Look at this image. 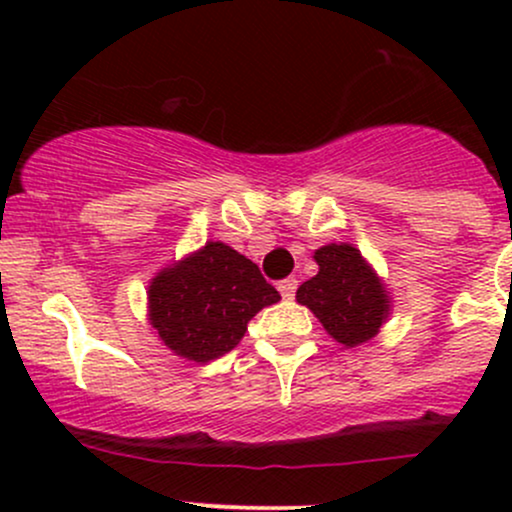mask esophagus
Returning <instances> with one entry per match:
<instances>
[{
	"mask_svg": "<svg viewBox=\"0 0 512 512\" xmlns=\"http://www.w3.org/2000/svg\"><path fill=\"white\" fill-rule=\"evenodd\" d=\"M276 289H279V293H281V296H284V298H289V301H291V298H293V296H296V289H298V281H296V279H293V276H289V279L279 281V284H276Z\"/></svg>",
	"mask_w": 512,
	"mask_h": 512,
	"instance_id": "obj_1",
	"label": "esophagus"
}]
</instances>
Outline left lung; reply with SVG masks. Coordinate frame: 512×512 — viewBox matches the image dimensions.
Masks as SVG:
<instances>
[{
  "label": "left lung",
  "mask_w": 512,
  "mask_h": 512,
  "mask_svg": "<svg viewBox=\"0 0 512 512\" xmlns=\"http://www.w3.org/2000/svg\"><path fill=\"white\" fill-rule=\"evenodd\" d=\"M313 260L320 269L298 286L296 301L320 320L334 342L351 349L373 339L392 310L385 281L351 243L322 245Z\"/></svg>",
  "instance_id": "1"
}]
</instances>
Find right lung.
<instances>
[{
  "mask_svg": "<svg viewBox=\"0 0 512 512\" xmlns=\"http://www.w3.org/2000/svg\"><path fill=\"white\" fill-rule=\"evenodd\" d=\"M149 325L166 349L209 363L236 349L248 322L281 301L255 262L221 240L166 264L146 289Z\"/></svg>",
  "mask_w": 512,
  "mask_h": 512,
  "instance_id": "1",
  "label": "right lung"
}]
</instances>
